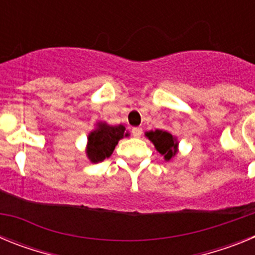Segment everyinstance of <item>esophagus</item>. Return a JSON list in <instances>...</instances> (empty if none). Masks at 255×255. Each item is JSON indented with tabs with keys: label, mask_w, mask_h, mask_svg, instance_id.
Masks as SVG:
<instances>
[{
	"label": "esophagus",
	"mask_w": 255,
	"mask_h": 255,
	"mask_svg": "<svg viewBox=\"0 0 255 255\" xmlns=\"http://www.w3.org/2000/svg\"><path fill=\"white\" fill-rule=\"evenodd\" d=\"M131 132H132V135H134V136L139 138V136L143 134V129H141V128H132Z\"/></svg>",
	"instance_id": "1"
}]
</instances>
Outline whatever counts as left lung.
Listing matches in <instances>:
<instances>
[{"instance_id": "8db88e82", "label": "left lung", "mask_w": 255, "mask_h": 255, "mask_svg": "<svg viewBox=\"0 0 255 255\" xmlns=\"http://www.w3.org/2000/svg\"><path fill=\"white\" fill-rule=\"evenodd\" d=\"M147 136L154 144L155 149L158 150L162 155H164V159L170 161L173 155L176 154V139L173 138L172 134H170L168 131L155 130V131L147 132Z\"/></svg>"}]
</instances>
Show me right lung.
<instances>
[{"instance_id": "1", "label": "right lung", "mask_w": 255, "mask_h": 255, "mask_svg": "<svg viewBox=\"0 0 255 255\" xmlns=\"http://www.w3.org/2000/svg\"><path fill=\"white\" fill-rule=\"evenodd\" d=\"M128 135L123 125L110 126L107 124H100L88 136V158L94 163L105 161L112 154L119 140Z\"/></svg>"}]
</instances>
